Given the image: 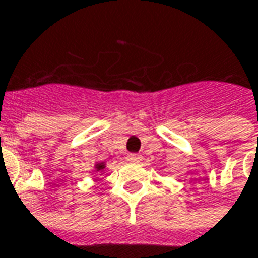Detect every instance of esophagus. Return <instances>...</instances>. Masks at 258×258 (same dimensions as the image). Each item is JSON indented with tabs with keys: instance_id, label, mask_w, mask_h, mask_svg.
Instances as JSON below:
<instances>
[{
	"instance_id": "34e87169",
	"label": "esophagus",
	"mask_w": 258,
	"mask_h": 258,
	"mask_svg": "<svg viewBox=\"0 0 258 258\" xmlns=\"http://www.w3.org/2000/svg\"><path fill=\"white\" fill-rule=\"evenodd\" d=\"M139 159H140V155H139V154H131V155H129V161H131V162H136Z\"/></svg>"
}]
</instances>
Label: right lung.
<instances>
[{
	"instance_id": "right-lung-1",
	"label": "right lung",
	"mask_w": 258,
	"mask_h": 258,
	"mask_svg": "<svg viewBox=\"0 0 258 258\" xmlns=\"http://www.w3.org/2000/svg\"><path fill=\"white\" fill-rule=\"evenodd\" d=\"M101 169H104V165L100 163V165H97V170H101Z\"/></svg>"
}]
</instances>
